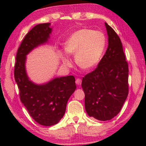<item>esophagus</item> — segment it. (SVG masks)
<instances>
[{
    "mask_svg": "<svg viewBox=\"0 0 146 146\" xmlns=\"http://www.w3.org/2000/svg\"><path fill=\"white\" fill-rule=\"evenodd\" d=\"M75 83H76L77 85H81L82 80L80 78L76 79V80H75Z\"/></svg>",
    "mask_w": 146,
    "mask_h": 146,
    "instance_id": "34e87169",
    "label": "esophagus"
}]
</instances>
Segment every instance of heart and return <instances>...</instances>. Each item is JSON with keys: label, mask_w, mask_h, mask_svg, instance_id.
<instances>
[{"label": "heart", "mask_w": 146, "mask_h": 146, "mask_svg": "<svg viewBox=\"0 0 146 146\" xmlns=\"http://www.w3.org/2000/svg\"><path fill=\"white\" fill-rule=\"evenodd\" d=\"M106 45V38L100 31L82 29L75 31L65 42V51L75 55L77 65L82 69L93 68L101 58ZM64 64L69 66L71 61L65 55L62 56Z\"/></svg>", "instance_id": "b5f03b06"}]
</instances>
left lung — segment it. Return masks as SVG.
<instances>
[{
  "label": "left lung",
  "mask_w": 146,
  "mask_h": 146,
  "mask_svg": "<svg viewBox=\"0 0 146 146\" xmlns=\"http://www.w3.org/2000/svg\"><path fill=\"white\" fill-rule=\"evenodd\" d=\"M108 46L93 71L84 77L85 109L88 116L107 121L120 112L128 94V64L119 37L105 23Z\"/></svg>",
  "instance_id": "left-lung-1"
}]
</instances>
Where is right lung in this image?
<instances>
[{
    "label": "right lung",
    "mask_w": 146,
    "mask_h": 146,
    "mask_svg": "<svg viewBox=\"0 0 146 146\" xmlns=\"http://www.w3.org/2000/svg\"><path fill=\"white\" fill-rule=\"evenodd\" d=\"M49 25L50 23L37 25L27 33L18 48L14 66L20 100L30 116L44 126L56 124L62 118L68 99L76 88L73 75L55 78L42 85L31 82L27 75L26 56L33 48L47 42L51 32Z\"/></svg>",
    "instance_id": "obj_1"
}]
</instances>
